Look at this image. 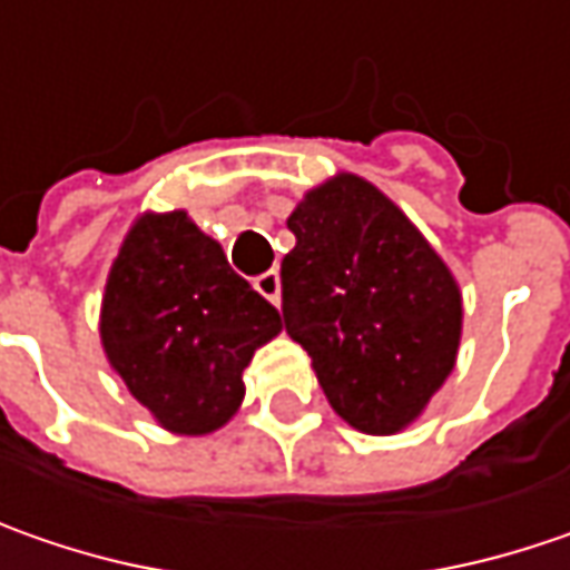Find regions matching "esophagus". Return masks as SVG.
Wrapping results in <instances>:
<instances>
[{"label": "esophagus", "mask_w": 570, "mask_h": 570, "mask_svg": "<svg viewBox=\"0 0 570 570\" xmlns=\"http://www.w3.org/2000/svg\"><path fill=\"white\" fill-rule=\"evenodd\" d=\"M255 289L264 299H271L274 306H281V274L277 271H267V274L255 277Z\"/></svg>", "instance_id": "1"}]
</instances>
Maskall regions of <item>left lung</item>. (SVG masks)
<instances>
[{"label": "left lung", "instance_id": "1", "mask_svg": "<svg viewBox=\"0 0 570 570\" xmlns=\"http://www.w3.org/2000/svg\"><path fill=\"white\" fill-rule=\"evenodd\" d=\"M284 325L354 431L411 428L456 366L462 293L421 229L366 178L337 171L286 219Z\"/></svg>", "mask_w": 570, "mask_h": 570}]
</instances>
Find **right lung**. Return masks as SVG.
<instances>
[{
  "mask_svg": "<svg viewBox=\"0 0 570 570\" xmlns=\"http://www.w3.org/2000/svg\"><path fill=\"white\" fill-rule=\"evenodd\" d=\"M281 332V312L187 210L134 219L108 271L98 334L111 370L159 428L181 436L226 428L245 399V366Z\"/></svg>",
  "mask_w": 570,
  "mask_h": 570,
  "instance_id": "obj_1",
  "label": "right lung"
}]
</instances>
